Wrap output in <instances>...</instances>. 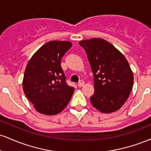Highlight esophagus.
Here are the masks:
<instances>
[{"mask_svg": "<svg viewBox=\"0 0 151 151\" xmlns=\"http://www.w3.org/2000/svg\"><path fill=\"white\" fill-rule=\"evenodd\" d=\"M84 81H80L79 83H78V86H79V87H81V86H84Z\"/></svg>", "mask_w": 151, "mask_h": 151, "instance_id": "esophagus-1", "label": "esophagus"}]
</instances>
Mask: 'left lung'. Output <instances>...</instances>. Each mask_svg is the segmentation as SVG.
<instances>
[{"mask_svg": "<svg viewBox=\"0 0 151 151\" xmlns=\"http://www.w3.org/2000/svg\"><path fill=\"white\" fill-rule=\"evenodd\" d=\"M93 74L94 93L90 101L95 109L109 114L121 108L133 89V74L124 55L102 38L81 40Z\"/></svg>", "mask_w": 151, "mask_h": 151, "instance_id": "1", "label": "left lung"}]
</instances>
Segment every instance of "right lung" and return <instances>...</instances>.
Returning a JSON list of instances; mask_svg holds the SVG:
<instances>
[{"label":"right lung","instance_id":"1","mask_svg":"<svg viewBox=\"0 0 151 151\" xmlns=\"http://www.w3.org/2000/svg\"><path fill=\"white\" fill-rule=\"evenodd\" d=\"M72 43L50 41L39 48L25 67L22 89L40 114L56 115L70 102L74 89L67 85L61 60Z\"/></svg>","mask_w":151,"mask_h":151}]
</instances>
